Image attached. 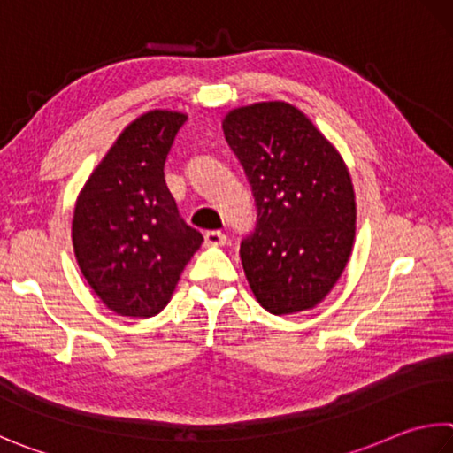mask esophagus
I'll return each mask as SVG.
<instances>
[{
  "instance_id": "esophagus-1",
  "label": "esophagus",
  "mask_w": 453,
  "mask_h": 453,
  "mask_svg": "<svg viewBox=\"0 0 453 453\" xmlns=\"http://www.w3.org/2000/svg\"><path fill=\"white\" fill-rule=\"evenodd\" d=\"M203 240H205V245H208V248H219V245L227 243L226 234H221V232H208L203 235Z\"/></svg>"
}]
</instances>
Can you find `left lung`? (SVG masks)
I'll list each match as a JSON object with an SVG mask.
<instances>
[{"label": "left lung", "instance_id": "1", "mask_svg": "<svg viewBox=\"0 0 453 453\" xmlns=\"http://www.w3.org/2000/svg\"><path fill=\"white\" fill-rule=\"evenodd\" d=\"M221 128L257 205V226L240 250L255 299L273 315L317 307L355 245L347 164L307 114L285 101L237 106Z\"/></svg>", "mask_w": 453, "mask_h": 453}]
</instances>
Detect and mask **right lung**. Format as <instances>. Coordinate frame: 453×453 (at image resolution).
<instances>
[{"label": "right lung", "mask_w": 453, "mask_h": 453, "mask_svg": "<svg viewBox=\"0 0 453 453\" xmlns=\"http://www.w3.org/2000/svg\"><path fill=\"white\" fill-rule=\"evenodd\" d=\"M188 114L148 111L122 130L81 188L73 250L90 289L122 317L168 305L203 237L180 218L164 164Z\"/></svg>", "instance_id": "right-lung-1"}]
</instances>
